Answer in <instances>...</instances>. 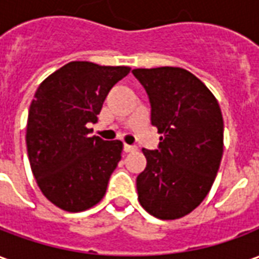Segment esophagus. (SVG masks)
Returning <instances> with one entry per match:
<instances>
[{
  "label": "esophagus",
  "instance_id": "34e87169",
  "mask_svg": "<svg viewBox=\"0 0 259 259\" xmlns=\"http://www.w3.org/2000/svg\"><path fill=\"white\" fill-rule=\"evenodd\" d=\"M137 150L136 146H129V144H124L123 146V151L124 152H135Z\"/></svg>",
  "mask_w": 259,
  "mask_h": 259
}]
</instances>
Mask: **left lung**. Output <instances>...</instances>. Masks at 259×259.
<instances>
[{
    "label": "left lung",
    "mask_w": 259,
    "mask_h": 259,
    "mask_svg": "<svg viewBox=\"0 0 259 259\" xmlns=\"http://www.w3.org/2000/svg\"><path fill=\"white\" fill-rule=\"evenodd\" d=\"M161 133L157 150H146L137 176L141 206L159 219L190 213L209 193L223 154V118L217 98L189 70L172 66L135 69Z\"/></svg>",
    "instance_id": "8db88e82"
}]
</instances>
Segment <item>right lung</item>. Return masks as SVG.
Here are the masks:
<instances>
[{
    "instance_id": "add662e5",
    "label": "right lung",
    "mask_w": 259,
    "mask_h": 259,
    "mask_svg": "<svg viewBox=\"0 0 259 259\" xmlns=\"http://www.w3.org/2000/svg\"><path fill=\"white\" fill-rule=\"evenodd\" d=\"M129 72L127 66L73 61L37 89L27 118V155L41 193L64 211H85L105 195L123 146L91 136L89 124Z\"/></svg>"
}]
</instances>
